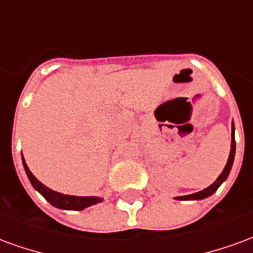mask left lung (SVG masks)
<instances>
[{
	"mask_svg": "<svg viewBox=\"0 0 253 253\" xmlns=\"http://www.w3.org/2000/svg\"><path fill=\"white\" fill-rule=\"evenodd\" d=\"M234 153H236V141H234V125H232V146H230V154H229L228 163L225 165L222 173L218 176V179L212 183L211 186L207 187V188H205L203 191H199V192H195V194H191V195L177 196L176 199H179V201H199V199H205L207 196L212 195V194L218 190V187L221 186L223 181L226 180L229 172L232 169V165H233Z\"/></svg>",
	"mask_w": 253,
	"mask_h": 253,
	"instance_id": "obj_1",
	"label": "left lung"
}]
</instances>
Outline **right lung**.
<instances>
[{
    "instance_id": "1",
    "label": "right lung",
    "mask_w": 253,
    "mask_h": 253,
    "mask_svg": "<svg viewBox=\"0 0 253 253\" xmlns=\"http://www.w3.org/2000/svg\"><path fill=\"white\" fill-rule=\"evenodd\" d=\"M23 165H24L27 176H28V179H30L31 184L34 186V188L36 191H39L42 195L51 203L52 206L58 207V209H63V210H84L85 207L92 206V205H96V203H100V202L103 201L101 198H96V196L63 195V194H59L57 191L50 190L48 187L42 184L41 181L32 175L30 168L25 164L24 159H23Z\"/></svg>"
}]
</instances>
